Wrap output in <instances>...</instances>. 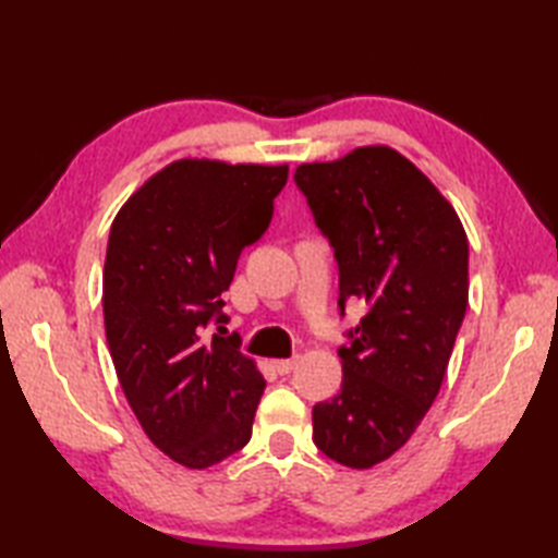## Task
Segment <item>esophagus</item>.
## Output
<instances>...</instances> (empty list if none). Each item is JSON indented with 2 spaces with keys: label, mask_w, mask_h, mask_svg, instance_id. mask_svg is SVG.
Here are the masks:
<instances>
[{
  "label": "esophagus",
  "mask_w": 558,
  "mask_h": 558,
  "mask_svg": "<svg viewBox=\"0 0 558 558\" xmlns=\"http://www.w3.org/2000/svg\"><path fill=\"white\" fill-rule=\"evenodd\" d=\"M294 364H298V357H290V360H276L272 362V369H276L280 376H286L294 369Z\"/></svg>",
  "instance_id": "34e87169"
}]
</instances>
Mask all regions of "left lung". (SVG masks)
Masks as SVG:
<instances>
[{"instance_id": "left-lung-1", "label": "left lung", "mask_w": 558, "mask_h": 558, "mask_svg": "<svg viewBox=\"0 0 558 558\" xmlns=\"http://www.w3.org/2000/svg\"><path fill=\"white\" fill-rule=\"evenodd\" d=\"M316 228L333 246L338 306L360 300L340 393L312 410L314 444L372 468L408 441L438 396L468 310V236L438 189L386 146L294 170Z\"/></svg>"}]
</instances>
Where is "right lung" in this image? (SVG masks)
I'll use <instances>...</instances> for the list:
<instances>
[{
  "mask_svg": "<svg viewBox=\"0 0 558 558\" xmlns=\"http://www.w3.org/2000/svg\"><path fill=\"white\" fill-rule=\"evenodd\" d=\"M288 165L177 160L117 213L102 272L105 336L136 420L162 453L204 470L242 450L266 381L222 292L266 234ZM222 328V326H218Z\"/></svg>",
  "mask_w": 558,
  "mask_h": 558,
  "instance_id": "1",
  "label": "right lung"
}]
</instances>
